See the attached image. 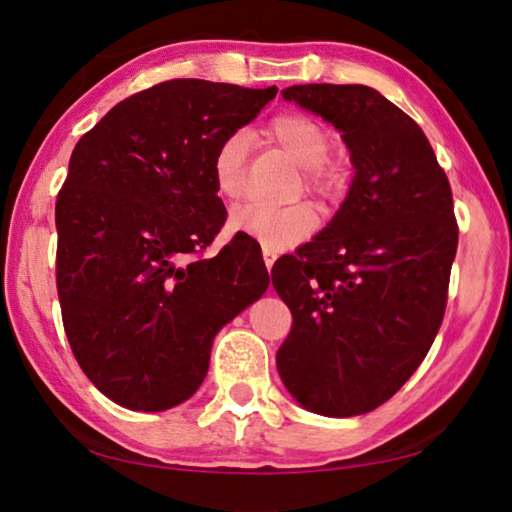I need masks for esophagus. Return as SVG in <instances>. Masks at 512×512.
<instances>
[{"instance_id": "obj_1", "label": "esophagus", "mask_w": 512, "mask_h": 512, "mask_svg": "<svg viewBox=\"0 0 512 512\" xmlns=\"http://www.w3.org/2000/svg\"><path fill=\"white\" fill-rule=\"evenodd\" d=\"M275 259H277V250H273V248H264V264H266V268L268 271H271L273 268V264H275Z\"/></svg>"}]
</instances>
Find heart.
Here are the masks:
<instances>
[{"label": "heart", "mask_w": 512, "mask_h": 512, "mask_svg": "<svg viewBox=\"0 0 512 512\" xmlns=\"http://www.w3.org/2000/svg\"><path fill=\"white\" fill-rule=\"evenodd\" d=\"M266 137L302 167V180L320 201H334L343 192L341 169L327 160L332 140L323 124L300 112H282L266 124ZM248 135H225L212 155L214 187L223 198H239L244 192ZM318 216L309 203L271 207L262 203L239 205L230 214V228L246 232L268 248H287L314 235Z\"/></svg>", "instance_id": "b5f03b06"}]
</instances>
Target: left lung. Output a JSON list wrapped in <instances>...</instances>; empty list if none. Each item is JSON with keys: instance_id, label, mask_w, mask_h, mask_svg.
Returning a JSON list of instances; mask_svg holds the SVG:
<instances>
[{"instance_id": "8db88e82", "label": "left lung", "mask_w": 512, "mask_h": 512, "mask_svg": "<svg viewBox=\"0 0 512 512\" xmlns=\"http://www.w3.org/2000/svg\"><path fill=\"white\" fill-rule=\"evenodd\" d=\"M282 97L341 131L354 178L327 228L273 266L293 316L275 363L300 406L352 418L400 391L443 323L452 187L422 128L368 85H291Z\"/></svg>"}]
</instances>
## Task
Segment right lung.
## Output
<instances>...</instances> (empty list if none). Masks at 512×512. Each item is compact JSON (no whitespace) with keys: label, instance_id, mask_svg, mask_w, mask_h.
<instances>
[{"label":"right lung","instance_id":"add662e5","mask_svg":"<svg viewBox=\"0 0 512 512\" xmlns=\"http://www.w3.org/2000/svg\"><path fill=\"white\" fill-rule=\"evenodd\" d=\"M277 88L173 79L119 101L74 146L56 201L67 341L99 391L131 411L192 397L219 329L264 296L259 244L225 223L212 155Z\"/></svg>","mask_w":512,"mask_h":512}]
</instances>
